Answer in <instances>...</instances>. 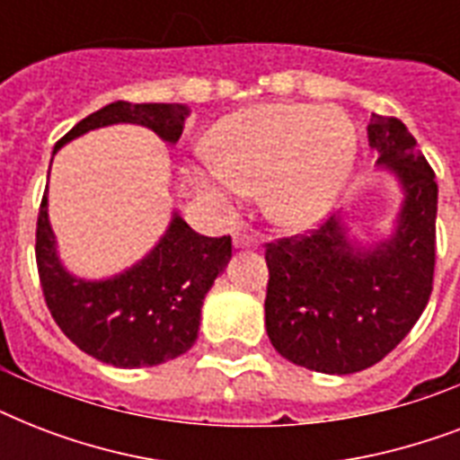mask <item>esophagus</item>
Listing matches in <instances>:
<instances>
[{"label": "esophagus", "mask_w": 460, "mask_h": 460, "mask_svg": "<svg viewBox=\"0 0 460 460\" xmlns=\"http://www.w3.org/2000/svg\"><path fill=\"white\" fill-rule=\"evenodd\" d=\"M234 248H236V251H258L260 241L252 236H245V234H236V238H234Z\"/></svg>", "instance_id": "34e87169"}]
</instances>
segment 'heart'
Returning <instances> with one entry per match:
<instances>
[{"label": "heart", "instance_id": "obj_1", "mask_svg": "<svg viewBox=\"0 0 460 460\" xmlns=\"http://www.w3.org/2000/svg\"><path fill=\"white\" fill-rule=\"evenodd\" d=\"M208 157L190 179L209 202L231 208L241 193L260 190L274 224L307 229L339 200L356 159V133L336 107L258 104L212 126Z\"/></svg>", "mask_w": 460, "mask_h": 460}]
</instances>
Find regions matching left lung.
I'll return each instance as SVG.
<instances>
[{
	"label": "left lung",
	"instance_id": "obj_1",
	"mask_svg": "<svg viewBox=\"0 0 460 460\" xmlns=\"http://www.w3.org/2000/svg\"><path fill=\"white\" fill-rule=\"evenodd\" d=\"M367 140L401 202L385 236H358L346 212L267 248V336L307 370L350 375L403 341L432 294L437 183L399 119L372 114Z\"/></svg>",
	"mask_w": 460,
	"mask_h": 460
}]
</instances>
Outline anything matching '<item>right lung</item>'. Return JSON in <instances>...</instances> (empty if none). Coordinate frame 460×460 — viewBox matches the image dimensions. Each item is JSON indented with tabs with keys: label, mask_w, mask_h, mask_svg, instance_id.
I'll return each instance as SVG.
<instances>
[{
	"label": "right lung",
	"mask_w": 460,
	"mask_h": 460,
	"mask_svg": "<svg viewBox=\"0 0 460 460\" xmlns=\"http://www.w3.org/2000/svg\"><path fill=\"white\" fill-rule=\"evenodd\" d=\"M186 117V104L111 102L78 121L52 155L85 133L117 124L146 126L166 146H176ZM35 255L47 307L78 349L114 367H153L183 356L198 339L202 301L229 265L231 236H202L173 208L164 234L138 262L88 279L64 265L45 193Z\"/></svg>",
	"instance_id": "obj_1"
}]
</instances>
